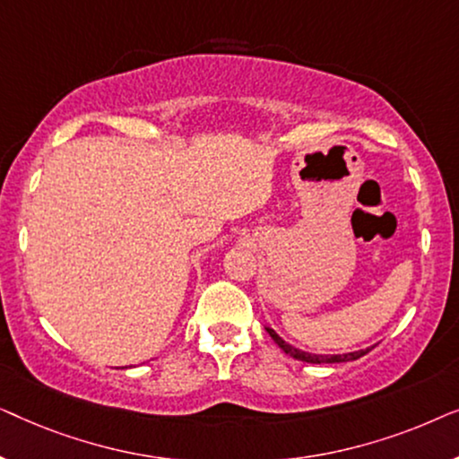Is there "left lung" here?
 I'll list each match as a JSON object with an SVG mask.
<instances>
[{
	"mask_svg": "<svg viewBox=\"0 0 459 459\" xmlns=\"http://www.w3.org/2000/svg\"><path fill=\"white\" fill-rule=\"evenodd\" d=\"M265 330H267V334L273 338V342L278 344V347L284 351L286 355H290V357H294V359H299V361H307V363H344V361H355V359H359V357H363V355L369 353V351L374 349V347H368V349L353 351V353H334V355L309 353V351L292 347L290 342H286L284 338H281L273 328H269V325H265Z\"/></svg>",
	"mask_w": 459,
	"mask_h": 459,
	"instance_id": "8db88e82",
	"label": "left lung"
}]
</instances>
